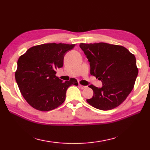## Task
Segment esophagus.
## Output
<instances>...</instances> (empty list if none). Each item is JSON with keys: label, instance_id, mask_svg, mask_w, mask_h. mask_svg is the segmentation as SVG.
Here are the masks:
<instances>
[{"label": "esophagus", "instance_id": "1", "mask_svg": "<svg viewBox=\"0 0 150 150\" xmlns=\"http://www.w3.org/2000/svg\"><path fill=\"white\" fill-rule=\"evenodd\" d=\"M79 88H80V89H82V90H83V89H86V88H87V86H83V85H81V84H79Z\"/></svg>", "mask_w": 150, "mask_h": 150}]
</instances>
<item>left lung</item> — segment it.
<instances>
[{
  "instance_id": "obj_1",
  "label": "left lung",
  "mask_w": 150,
  "mask_h": 150,
  "mask_svg": "<svg viewBox=\"0 0 150 150\" xmlns=\"http://www.w3.org/2000/svg\"><path fill=\"white\" fill-rule=\"evenodd\" d=\"M90 62V74L101 80V88L89 86L93 96L88 103L108 111L120 105L134 86L138 74L135 56L125 47L106 43H80Z\"/></svg>"
}]
</instances>
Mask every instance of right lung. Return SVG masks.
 <instances>
[{"instance_id":"1","label":"right lung","mask_w":150,"mask_h":150,"mask_svg":"<svg viewBox=\"0 0 150 150\" xmlns=\"http://www.w3.org/2000/svg\"><path fill=\"white\" fill-rule=\"evenodd\" d=\"M74 44L45 43L33 46L18 59L15 78L25 101L34 109L49 111L63 103L67 89L78 86L75 78L62 82L56 70L63 67L65 54Z\"/></svg>"}]
</instances>
